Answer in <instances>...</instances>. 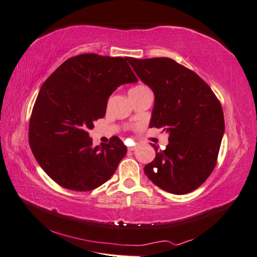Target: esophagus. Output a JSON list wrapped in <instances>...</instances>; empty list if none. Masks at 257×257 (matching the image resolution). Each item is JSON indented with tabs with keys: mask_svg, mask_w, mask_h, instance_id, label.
Here are the masks:
<instances>
[{
	"mask_svg": "<svg viewBox=\"0 0 257 257\" xmlns=\"http://www.w3.org/2000/svg\"><path fill=\"white\" fill-rule=\"evenodd\" d=\"M136 148H137V146H132V147H128V150L129 151H134Z\"/></svg>",
	"mask_w": 257,
	"mask_h": 257,
	"instance_id": "1",
	"label": "esophagus"
}]
</instances>
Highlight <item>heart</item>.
Returning <instances> with one entry per match:
<instances>
[{
    "instance_id": "1",
    "label": "heart",
    "mask_w": 257,
    "mask_h": 257,
    "mask_svg": "<svg viewBox=\"0 0 257 257\" xmlns=\"http://www.w3.org/2000/svg\"><path fill=\"white\" fill-rule=\"evenodd\" d=\"M145 86H136V87H134V88H132L130 90H135V89H140V88H144Z\"/></svg>"
}]
</instances>
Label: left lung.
Wrapping results in <instances>:
<instances>
[{
    "mask_svg": "<svg viewBox=\"0 0 257 257\" xmlns=\"http://www.w3.org/2000/svg\"><path fill=\"white\" fill-rule=\"evenodd\" d=\"M135 73L155 94L150 128L169 135L165 150L144 169L157 187L173 194L199 188L215 167L224 135L220 101L192 70L168 57L129 58Z\"/></svg>",
    "mask_w": 257,
    "mask_h": 257,
    "instance_id": "left-lung-1",
    "label": "left lung"
}]
</instances>
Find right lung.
Here are the masks:
<instances>
[{"label": "right lung", "instance_id": "1", "mask_svg": "<svg viewBox=\"0 0 257 257\" xmlns=\"http://www.w3.org/2000/svg\"><path fill=\"white\" fill-rule=\"evenodd\" d=\"M129 57L80 54L41 87L30 121V146L41 168L63 188L90 191L111 178L127 147L118 137L92 146L89 130L119 86L137 83Z\"/></svg>", "mask_w": 257, "mask_h": 257}]
</instances>
